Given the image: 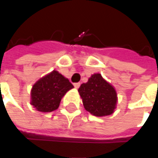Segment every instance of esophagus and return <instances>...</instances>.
I'll return each instance as SVG.
<instances>
[{
    "label": "esophagus",
    "instance_id": "1",
    "mask_svg": "<svg viewBox=\"0 0 158 158\" xmlns=\"http://www.w3.org/2000/svg\"><path fill=\"white\" fill-rule=\"evenodd\" d=\"M74 87L75 88H79V85H80V83H74Z\"/></svg>",
    "mask_w": 158,
    "mask_h": 158
}]
</instances>
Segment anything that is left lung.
<instances>
[{
  "label": "left lung",
  "instance_id": "1",
  "mask_svg": "<svg viewBox=\"0 0 158 158\" xmlns=\"http://www.w3.org/2000/svg\"><path fill=\"white\" fill-rule=\"evenodd\" d=\"M85 109L98 117L112 114L116 108L117 94L114 87L102 78L101 74H93L86 83L79 88Z\"/></svg>",
  "mask_w": 158,
  "mask_h": 158
}]
</instances>
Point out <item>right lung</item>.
Returning a JSON list of instances; mask_svg holds the SVG:
<instances>
[{
    "instance_id": "1",
    "label": "right lung",
    "mask_w": 158,
    "mask_h": 158,
    "mask_svg": "<svg viewBox=\"0 0 158 158\" xmlns=\"http://www.w3.org/2000/svg\"><path fill=\"white\" fill-rule=\"evenodd\" d=\"M72 88L73 85L69 79L53 70L33 85L30 91V104L39 112L54 111L58 108L64 94Z\"/></svg>"
}]
</instances>
